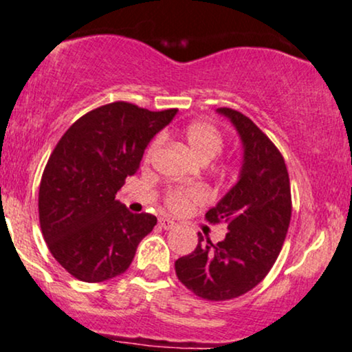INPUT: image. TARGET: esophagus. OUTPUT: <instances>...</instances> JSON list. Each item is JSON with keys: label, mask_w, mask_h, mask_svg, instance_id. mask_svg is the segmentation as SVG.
I'll use <instances>...</instances> for the list:
<instances>
[{"label": "esophagus", "mask_w": 352, "mask_h": 352, "mask_svg": "<svg viewBox=\"0 0 352 352\" xmlns=\"http://www.w3.org/2000/svg\"><path fill=\"white\" fill-rule=\"evenodd\" d=\"M160 226L163 227L164 230H171V229H175V227H176V222L171 221V219H168V217H161L160 219Z\"/></svg>", "instance_id": "1"}]
</instances>
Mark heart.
<instances>
[{
	"label": "heart",
	"mask_w": 352,
	"mask_h": 352,
	"mask_svg": "<svg viewBox=\"0 0 352 352\" xmlns=\"http://www.w3.org/2000/svg\"><path fill=\"white\" fill-rule=\"evenodd\" d=\"M186 143L189 144L191 151L197 160L202 163L214 160L224 146V140L219 130L208 122H194L184 130ZM160 144V138H156L150 146H148L146 158L155 153ZM204 192L199 188H173L166 192V202L171 209H184L194 201H201Z\"/></svg>",
	"instance_id": "b5f03b06"
}]
</instances>
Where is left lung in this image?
I'll return each instance as SVG.
<instances>
[{
  "label": "left lung",
  "mask_w": 352,
  "mask_h": 352,
  "mask_svg": "<svg viewBox=\"0 0 352 352\" xmlns=\"http://www.w3.org/2000/svg\"><path fill=\"white\" fill-rule=\"evenodd\" d=\"M216 111L232 123L242 143L237 183L206 212L210 222L224 221L229 232L217 243L197 234V247L175 268L197 296L224 301L257 287L270 272L290 226L292 196L283 156L268 136L241 111Z\"/></svg>",
  "instance_id": "8db88e82"
}]
</instances>
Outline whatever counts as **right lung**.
<instances>
[{"instance_id":"add662e5","label":"right lung","mask_w":352,"mask_h":352,"mask_svg":"<svg viewBox=\"0 0 352 352\" xmlns=\"http://www.w3.org/2000/svg\"><path fill=\"white\" fill-rule=\"evenodd\" d=\"M176 113L109 103L78 118L54 148L39 186L41 230L72 276L97 283L130 267L156 217L130 212L115 194Z\"/></svg>"}]
</instances>
